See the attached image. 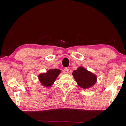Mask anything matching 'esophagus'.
I'll list each match as a JSON object with an SVG mask.
<instances>
[{
	"label": "esophagus",
	"instance_id": "34e87169",
	"mask_svg": "<svg viewBox=\"0 0 126 126\" xmlns=\"http://www.w3.org/2000/svg\"><path fill=\"white\" fill-rule=\"evenodd\" d=\"M63 72L64 74H68L69 73V70L68 68H64V70H63Z\"/></svg>",
	"mask_w": 126,
	"mask_h": 126
}]
</instances>
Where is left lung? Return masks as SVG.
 Here are the masks:
<instances>
[{
    "label": "left lung",
    "mask_w": 126,
    "mask_h": 126,
    "mask_svg": "<svg viewBox=\"0 0 126 126\" xmlns=\"http://www.w3.org/2000/svg\"><path fill=\"white\" fill-rule=\"evenodd\" d=\"M72 75L78 86L83 89H89L97 82V76L82 66L74 70Z\"/></svg>",
    "instance_id": "1"
}]
</instances>
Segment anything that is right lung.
Masks as SVG:
<instances>
[{
    "instance_id": "add662e5",
    "label": "right lung",
    "mask_w": 126,
    "mask_h": 126,
    "mask_svg": "<svg viewBox=\"0 0 126 126\" xmlns=\"http://www.w3.org/2000/svg\"><path fill=\"white\" fill-rule=\"evenodd\" d=\"M60 73V69H50L46 72L39 74L38 80L42 86L45 88L51 87Z\"/></svg>"
}]
</instances>
